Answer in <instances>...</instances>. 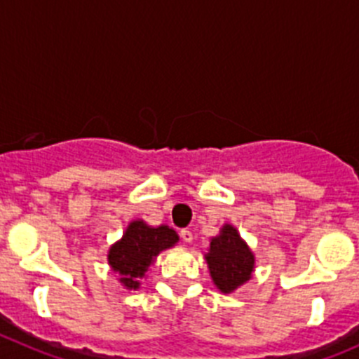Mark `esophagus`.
Wrapping results in <instances>:
<instances>
[{
  "mask_svg": "<svg viewBox=\"0 0 359 359\" xmlns=\"http://www.w3.org/2000/svg\"><path fill=\"white\" fill-rule=\"evenodd\" d=\"M180 239H182L184 243L189 244L191 241H193V232H191V230H187V229L180 230Z\"/></svg>",
  "mask_w": 359,
  "mask_h": 359,
  "instance_id": "obj_1",
  "label": "esophagus"
}]
</instances>
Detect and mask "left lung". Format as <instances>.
<instances>
[{"instance_id": "left-lung-1", "label": "left lung", "mask_w": 359, "mask_h": 359, "mask_svg": "<svg viewBox=\"0 0 359 359\" xmlns=\"http://www.w3.org/2000/svg\"><path fill=\"white\" fill-rule=\"evenodd\" d=\"M203 257L214 285L223 294L236 292L251 280L255 271V253L230 223L221 226L217 236L210 237L209 250Z\"/></svg>"}]
</instances>
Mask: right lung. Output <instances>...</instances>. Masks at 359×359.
<instances>
[{"label":"right lung","mask_w":359,"mask_h":359,"mask_svg":"<svg viewBox=\"0 0 359 359\" xmlns=\"http://www.w3.org/2000/svg\"><path fill=\"white\" fill-rule=\"evenodd\" d=\"M179 243V236L168 225L150 226L143 219H133L126 232L108 250V264L118 274V283L127 290H138L142 280L161 251Z\"/></svg>","instance_id":"obj_1"}]
</instances>
